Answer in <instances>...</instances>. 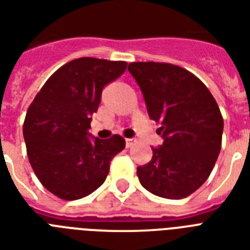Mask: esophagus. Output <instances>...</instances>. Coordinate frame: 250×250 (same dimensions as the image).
<instances>
[{"label":"esophagus","mask_w":250,"mask_h":250,"mask_svg":"<svg viewBox=\"0 0 250 250\" xmlns=\"http://www.w3.org/2000/svg\"><path fill=\"white\" fill-rule=\"evenodd\" d=\"M136 143V140H133V139H125V146H127V147H131L132 145H133V144Z\"/></svg>","instance_id":"1"}]
</instances>
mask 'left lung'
<instances>
[{
	"mask_svg": "<svg viewBox=\"0 0 250 250\" xmlns=\"http://www.w3.org/2000/svg\"><path fill=\"white\" fill-rule=\"evenodd\" d=\"M128 72L144 95L163 144L137 167L140 184L154 195L182 199L209 177L222 144L224 119L206 84L192 73L166 62H131Z\"/></svg>",
	"mask_w": 250,
	"mask_h": 250,
	"instance_id": "left-lung-1",
	"label": "left lung"
}]
</instances>
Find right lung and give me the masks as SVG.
Returning <instances> with one entry per match:
<instances>
[{
  "instance_id": "1",
  "label": "right lung",
  "mask_w": 250,
  "mask_h": 250,
  "mask_svg": "<svg viewBox=\"0 0 250 250\" xmlns=\"http://www.w3.org/2000/svg\"><path fill=\"white\" fill-rule=\"evenodd\" d=\"M127 62L81 58L47 79L26 111V153L34 173L54 195L77 200L104 184L111 159L125 149L118 135L93 137L92 114L107 83L125 73Z\"/></svg>"
}]
</instances>
